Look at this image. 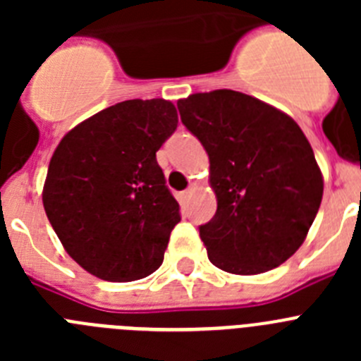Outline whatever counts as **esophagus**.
I'll return each mask as SVG.
<instances>
[{
  "mask_svg": "<svg viewBox=\"0 0 361 361\" xmlns=\"http://www.w3.org/2000/svg\"><path fill=\"white\" fill-rule=\"evenodd\" d=\"M193 191H195V188H193V186H188L186 190H184L183 193H180V195H183V199H184V200H188V199H190L191 195H193Z\"/></svg>",
  "mask_w": 361,
  "mask_h": 361,
  "instance_id": "obj_1",
  "label": "esophagus"
}]
</instances>
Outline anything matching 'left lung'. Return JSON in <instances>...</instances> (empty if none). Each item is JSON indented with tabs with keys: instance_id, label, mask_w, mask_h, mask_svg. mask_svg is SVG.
Segmentation results:
<instances>
[{
	"instance_id": "8db88e82",
	"label": "left lung",
	"mask_w": 361,
	"mask_h": 361,
	"mask_svg": "<svg viewBox=\"0 0 361 361\" xmlns=\"http://www.w3.org/2000/svg\"><path fill=\"white\" fill-rule=\"evenodd\" d=\"M177 106L209 157L216 213L199 228L209 262L235 275L279 267L305 240L324 195L307 137L242 92L193 94Z\"/></svg>"
}]
</instances>
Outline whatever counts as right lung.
Masks as SVG:
<instances>
[{
	"label": "right lung",
	"mask_w": 361,
	"mask_h": 361,
	"mask_svg": "<svg viewBox=\"0 0 361 361\" xmlns=\"http://www.w3.org/2000/svg\"><path fill=\"white\" fill-rule=\"evenodd\" d=\"M177 108L132 99L104 108L57 145L43 206L66 253L108 282H132L159 269L180 220L157 149L175 132Z\"/></svg>",
	"instance_id": "right-lung-1"
}]
</instances>
